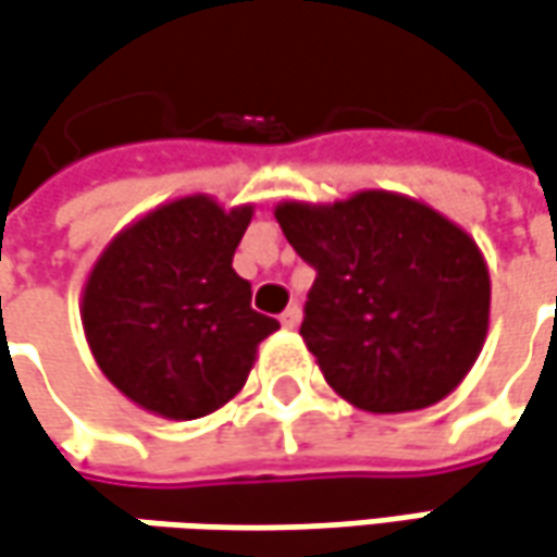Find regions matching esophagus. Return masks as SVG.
Instances as JSON below:
<instances>
[{
    "instance_id": "esophagus-1",
    "label": "esophagus",
    "mask_w": 557,
    "mask_h": 557,
    "mask_svg": "<svg viewBox=\"0 0 557 557\" xmlns=\"http://www.w3.org/2000/svg\"><path fill=\"white\" fill-rule=\"evenodd\" d=\"M299 321H302V309L299 306H289V309L280 314V324L283 327H299Z\"/></svg>"
}]
</instances>
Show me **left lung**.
<instances>
[{"mask_svg": "<svg viewBox=\"0 0 557 557\" xmlns=\"http://www.w3.org/2000/svg\"><path fill=\"white\" fill-rule=\"evenodd\" d=\"M277 223L314 268L299 334L352 407H432L473 369L492 286L460 226L391 191L327 208L286 201Z\"/></svg>", "mask_w": 557, "mask_h": 557, "instance_id": "obj_1", "label": "left lung"}]
</instances>
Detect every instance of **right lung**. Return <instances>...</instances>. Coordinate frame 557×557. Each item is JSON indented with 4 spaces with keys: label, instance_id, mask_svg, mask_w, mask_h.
I'll list each match as a JSON object with an SVG mask.
<instances>
[{
    "label": "right lung",
    "instance_id": "1",
    "mask_svg": "<svg viewBox=\"0 0 557 557\" xmlns=\"http://www.w3.org/2000/svg\"><path fill=\"white\" fill-rule=\"evenodd\" d=\"M251 208L205 195L163 205L119 233L84 286V334L115 387L163 419H198L233 400L274 318L251 309L233 271Z\"/></svg>",
    "mask_w": 557,
    "mask_h": 557
}]
</instances>
